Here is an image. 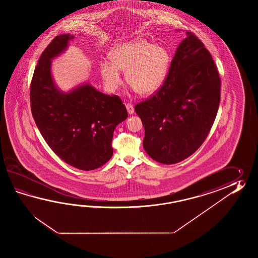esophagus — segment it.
Wrapping results in <instances>:
<instances>
[{
	"instance_id": "obj_1",
	"label": "esophagus",
	"mask_w": 258,
	"mask_h": 258,
	"mask_svg": "<svg viewBox=\"0 0 258 258\" xmlns=\"http://www.w3.org/2000/svg\"><path fill=\"white\" fill-rule=\"evenodd\" d=\"M125 107H126L127 112L131 115V114H134V112H135V109H134V107H133V105L128 104L125 105Z\"/></svg>"
}]
</instances>
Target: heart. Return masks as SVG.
<instances>
[{"label":"heart","mask_w":258,"mask_h":258,"mask_svg":"<svg viewBox=\"0 0 258 258\" xmlns=\"http://www.w3.org/2000/svg\"><path fill=\"white\" fill-rule=\"evenodd\" d=\"M110 62L100 63V75L107 88L113 92L121 86L120 72H126V80L136 92L148 96L164 83L171 56L163 45L141 38L117 44L109 53Z\"/></svg>","instance_id":"obj_1"}]
</instances>
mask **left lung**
<instances>
[{
	"instance_id": "obj_1",
	"label": "left lung",
	"mask_w": 258,
	"mask_h": 258,
	"mask_svg": "<svg viewBox=\"0 0 258 258\" xmlns=\"http://www.w3.org/2000/svg\"><path fill=\"white\" fill-rule=\"evenodd\" d=\"M219 99L220 78L212 56L186 32L162 87L135 108L145 129L143 147L148 156L175 164L195 153L213 125Z\"/></svg>"
}]
</instances>
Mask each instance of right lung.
<instances>
[{"label": "right lung", "instance_id": "add662e5", "mask_svg": "<svg viewBox=\"0 0 258 258\" xmlns=\"http://www.w3.org/2000/svg\"><path fill=\"white\" fill-rule=\"evenodd\" d=\"M74 38L70 33L56 36L42 52L34 71L30 105L51 150L78 170H92L111 158L113 132L128 113L119 97L103 94L89 82L67 91L56 85L52 60L66 52Z\"/></svg>", "mask_w": 258, "mask_h": 258}]
</instances>
